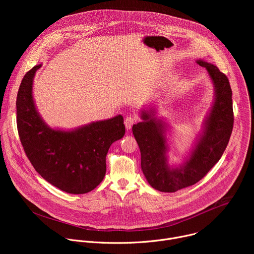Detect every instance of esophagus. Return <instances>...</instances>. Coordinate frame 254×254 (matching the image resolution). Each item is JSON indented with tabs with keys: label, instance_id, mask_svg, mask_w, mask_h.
Wrapping results in <instances>:
<instances>
[{
	"label": "esophagus",
	"instance_id": "obj_1",
	"mask_svg": "<svg viewBox=\"0 0 254 254\" xmlns=\"http://www.w3.org/2000/svg\"><path fill=\"white\" fill-rule=\"evenodd\" d=\"M137 121V119L135 117H127L126 120H125V126H126V128L127 129H130L131 127L133 126V124Z\"/></svg>",
	"mask_w": 254,
	"mask_h": 254
}]
</instances>
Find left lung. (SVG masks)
Masks as SVG:
<instances>
[{"label": "left lung", "mask_w": 254, "mask_h": 254, "mask_svg": "<svg viewBox=\"0 0 254 254\" xmlns=\"http://www.w3.org/2000/svg\"><path fill=\"white\" fill-rule=\"evenodd\" d=\"M196 62L206 68L215 96L204 121L203 131L185 162L180 166H170L167 125L156 118L155 108L142 110V122L132 126V133L140 151L141 171L149 184L161 192H176L199 182L220 160L232 132V91L227 76L211 63L204 60Z\"/></svg>", "instance_id": "8db88e82"}]
</instances>
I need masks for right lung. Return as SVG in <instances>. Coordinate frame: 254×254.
<instances>
[{"label":"right lung","instance_id":"right-lung-1","mask_svg":"<svg viewBox=\"0 0 254 254\" xmlns=\"http://www.w3.org/2000/svg\"><path fill=\"white\" fill-rule=\"evenodd\" d=\"M34 66L25 74L17 95V127L24 151L34 169L48 183L70 194L88 193L106 172L108 149L126 132L124 118L117 116L71 130L51 128L36 108L32 89Z\"/></svg>","mask_w":254,"mask_h":254}]
</instances>
